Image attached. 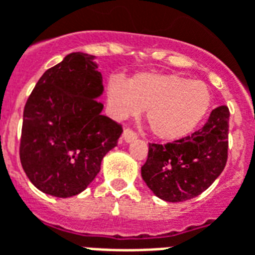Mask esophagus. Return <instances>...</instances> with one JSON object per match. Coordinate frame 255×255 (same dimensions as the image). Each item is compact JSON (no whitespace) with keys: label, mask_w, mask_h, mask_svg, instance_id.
<instances>
[{"label":"esophagus","mask_w":255,"mask_h":255,"mask_svg":"<svg viewBox=\"0 0 255 255\" xmlns=\"http://www.w3.org/2000/svg\"><path fill=\"white\" fill-rule=\"evenodd\" d=\"M122 139L126 143H131V142H133L135 139H136V133L132 132L131 129H124V131H123Z\"/></svg>","instance_id":"obj_1"}]
</instances>
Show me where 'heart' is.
<instances>
[{"label":"heart","instance_id":"heart-1","mask_svg":"<svg viewBox=\"0 0 255 255\" xmlns=\"http://www.w3.org/2000/svg\"><path fill=\"white\" fill-rule=\"evenodd\" d=\"M105 97L109 115L118 120L146 111L147 127L163 142L189 136L212 107V94L204 82L173 73H139L127 84L112 77Z\"/></svg>","mask_w":255,"mask_h":255}]
</instances>
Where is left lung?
I'll return each mask as SVG.
<instances>
[{"label": "left lung", "instance_id": "8db88e82", "mask_svg": "<svg viewBox=\"0 0 255 255\" xmlns=\"http://www.w3.org/2000/svg\"><path fill=\"white\" fill-rule=\"evenodd\" d=\"M228 119V108L222 105L190 136L165 146L148 144L142 178L156 197L180 203L193 199L212 185L227 162Z\"/></svg>", "mask_w": 255, "mask_h": 255}]
</instances>
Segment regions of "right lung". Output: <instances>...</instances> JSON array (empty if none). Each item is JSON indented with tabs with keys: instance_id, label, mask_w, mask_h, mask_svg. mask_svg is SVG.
<instances>
[{
	"instance_id": "right-lung-1",
	"label": "right lung",
	"mask_w": 255,
	"mask_h": 255,
	"mask_svg": "<svg viewBox=\"0 0 255 255\" xmlns=\"http://www.w3.org/2000/svg\"><path fill=\"white\" fill-rule=\"evenodd\" d=\"M103 75L96 56L71 52L37 81L22 116L20 159L46 195L71 197L99 174L123 129L101 115Z\"/></svg>"
}]
</instances>
